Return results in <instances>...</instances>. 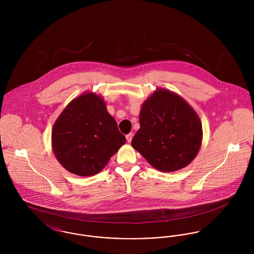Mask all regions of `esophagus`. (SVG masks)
Returning a JSON list of instances; mask_svg holds the SVG:
<instances>
[{
  "label": "esophagus",
  "mask_w": 254,
  "mask_h": 254,
  "mask_svg": "<svg viewBox=\"0 0 254 254\" xmlns=\"http://www.w3.org/2000/svg\"><path fill=\"white\" fill-rule=\"evenodd\" d=\"M126 138H127V141L128 143H130L131 140H132L133 133H128L127 135H126Z\"/></svg>",
  "instance_id": "esophagus-1"
}]
</instances>
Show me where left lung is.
<instances>
[{
	"label": "left lung",
	"instance_id": "obj_1",
	"mask_svg": "<svg viewBox=\"0 0 254 254\" xmlns=\"http://www.w3.org/2000/svg\"><path fill=\"white\" fill-rule=\"evenodd\" d=\"M139 121L131 145L154 169L173 172L196 157L202 144V123L181 96L157 88L142 105Z\"/></svg>",
	"mask_w": 254,
	"mask_h": 254
}]
</instances>
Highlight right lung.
I'll use <instances>...</instances> for the list:
<instances>
[{
	"mask_svg": "<svg viewBox=\"0 0 254 254\" xmlns=\"http://www.w3.org/2000/svg\"><path fill=\"white\" fill-rule=\"evenodd\" d=\"M55 157L67 171L79 176L99 173L126 143L104 99L85 92L63 110L51 134Z\"/></svg>",
	"mask_w": 254,
	"mask_h": 254,
	"instance_id": "1",
	"label": "right lung"
}]
</instances>
